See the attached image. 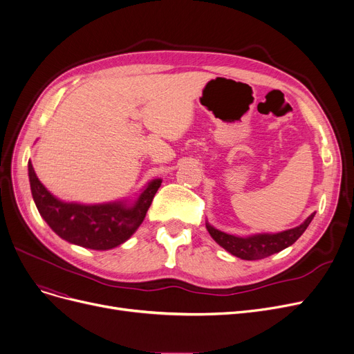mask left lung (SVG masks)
Segmentation results:
<instances>
[{
	"label": "left lung",
	"instance_id": "left-lung-1",
	"mask_svg": "<svg viewBox=\"0 0 354 354\" xmlns=\"http://www.w3.org/2000/svg\"><path fill=\"white\" fill-rule=\"evenodd\" d=\"M314 215L315 212H313L310 217L298 227L285 230V232L281 233H259L245 237L220 232V230L212 227L208 221L205 223V225L215 243H218L228 253H232L233 256L240 257L243 260H257L274 253H279L281 250L294 244L304 234L306 227L310 225Z\"/></svg>",
	"mask_w": 354,
	"mask_h": 354
}]
</instances>
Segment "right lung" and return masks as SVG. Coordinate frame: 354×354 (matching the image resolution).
<instances>
[{"mask_svg": "<svg viewBox=\"0 0 354 354\" xmlns=\"http://www.w3.org/2000/svg\"><path fill=\"white\" fill-rule=\"evenodd\" d=\"M28 180L35 204L48 225L72 244L92 250H110L127 241L143 223L162 179H153L134 199L104 204L66 203L50 194L28 160Z\"/></svg>", "mask_w": 354, "mask_h": 354, "instance_id": "obj_1", "label": "right lung"}]
</instances>
